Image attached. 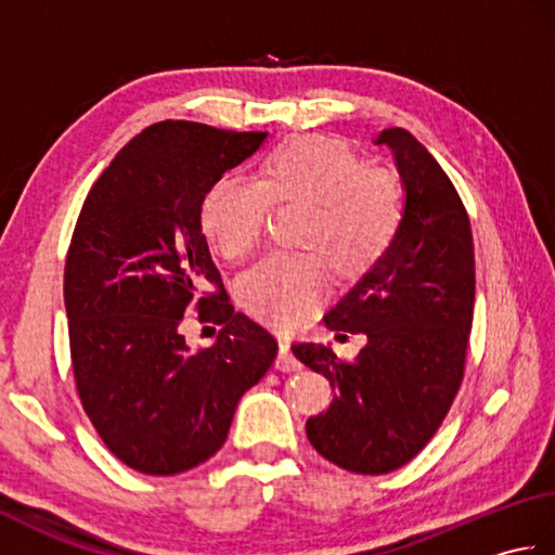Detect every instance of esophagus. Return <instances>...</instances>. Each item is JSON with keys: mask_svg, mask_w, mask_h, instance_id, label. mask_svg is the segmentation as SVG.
<instances>
[{"mask_svg": "<svg viewBox=\"0 0 555 555\" xmlns=\"http://www.w3.org/2000/svg\"><path fill=\"white\" fill-rule=\"evenodd\" d=\"M302 367L300 360L291 352L288 338H279V358H276V370L279 372H298Z\"/></svg>", "mask_w": 555, "mask_h": 555, "instance_id": "34e87169", "label": "esophagus"}]
</instances>
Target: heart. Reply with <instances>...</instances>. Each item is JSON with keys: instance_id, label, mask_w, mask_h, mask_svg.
<instances>
[{"instance_id": "obj_1", "label": "heart", "mask_w": 555, "mask_h": 555, "mask_svg": "<svg viewBox=\"0 0 555 555\" xmlns=\"http://www.w3.org/2000/svg\"><path fill=\"white\" fill-rule=\"evenodd\" d=\"M269 203H308L300 245L281 253L241 288L243 308L259 322L296 326L328 293V264L340 279H358L391 250L405 219L398 176L364 167L336 135H296L271 147L257 179L219 176L207 188L199 221L209 243L231 264H247L264 243Z\"/></svg>"}]
</instances>
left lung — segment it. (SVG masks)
Returning a JSON list of instances; mask_svg holds the SVG:
<instances>
[{
  "label": "left lung",
  "instance_id": "1",
  "mask_svg": "<svg viewBox=\"0 0 555 555\" xmlns=\"http://www.w3.org/2000/svg\"><path fill=\"white\" fill-rule=\"evenodd\" d=\"M393 152L405 188V219L379 262L324 314L336 332L362 334L356 360L322 344L293 356L334 388L326 412L305 429L314 451L358 475L410 463L453 405L463 384L475 310V245L455 185L405 128L374 140Z\"/></svg>",
  "mask_w": 555,
  "mask_h": 555
}]
</instances>
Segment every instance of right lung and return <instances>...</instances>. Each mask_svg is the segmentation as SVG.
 Returning a JSON list of instances; mask_svg holds the SVG:
<instances>
[{
    "label": "right lung",
    "mask_w": 555,
    "mask_h": 555,
    "mask_svg": "<svg viewBox=\"0 0 555 555\" xmlns=\"http://www.w3.org/2000/svg\"><path fill=\"white\" fill-rule=\"evenodd\" d=\"M267 133L159 121L121 147L82 203L64 269L70 362L104 446L143 475L193 469L227 441L235 405L276 358L267 328L235 312L199 221L207 188ZM219 323L191 351L180 324Z\"/></svg>",
    "instance_id": "obj_1"
}]
</instances>
